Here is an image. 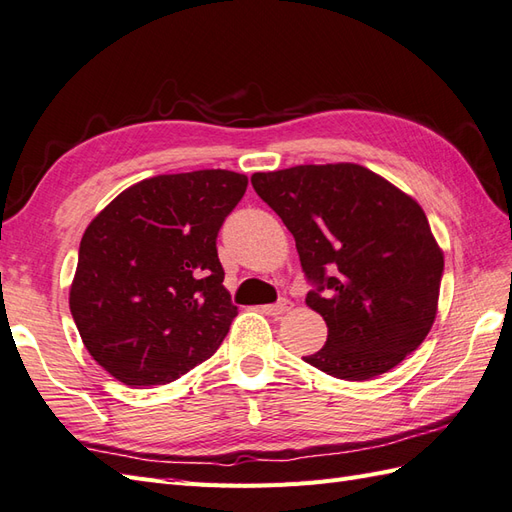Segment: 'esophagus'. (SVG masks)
I'll return each instance as SVG.
<instances>
[{"label":"esophagus","mask_w":512,"mask_h":512,"mask_svg":"<svg viewBox=\"0 0 512 512\" xmlns=\"http://www.w3.org/2000/svg\"><path fill=\"white\" fill-rule=\"evenodd\" d=\"M292 309V303L290 300H279L277 305H266V307H261V311L266 313V316H272V318H279V316H283V313H287Z\"/></svg>","instance_id":"34e87169"}]
</instances>
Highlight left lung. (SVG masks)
Returning a JSON list of instances; mask_svg holds the SVG:
<instances>
[{"label": "left lung", "instance_id": "1", "mask_svg": "<svg viewBox=\"0 0 512 512\" xmlns=\"http://www.w3.org/2000/svg\"><path fill=\"white\" fill-rule=\"evenodd\" d=\"M251 183L316 285L305 303L329 335L309 365L370 381L419 348L437 316L443 251L413 196L350 162L255 173Z\"/></svg>", "mask_w": 512, "mask_h": 512}]
</instances>
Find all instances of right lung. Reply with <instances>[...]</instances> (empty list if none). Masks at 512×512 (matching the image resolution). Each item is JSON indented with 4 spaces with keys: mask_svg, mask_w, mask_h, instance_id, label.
I'll return each mask as SVG.
<instances>
[{
    "mask_svg": "<svg viewBox=\"0 0 512 512\" xmlns=\"http://www.w3.org/2000/svg\"><path fill=\"white\" fill-rule=\"evenodd\" d=\"M248 177L192 170L142 179L86 227L69 292L82 342L129 387L173 383L227 337L238 307L216 238Z\"/></svg>",
    "mask_w": 512,
    "mask_h": 512,
    "instance_id": "add662e5",
    "label": "right lung"
}]
</instances>
